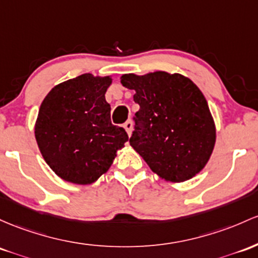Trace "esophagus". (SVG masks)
Here are the masks:
<instances>
[{"label": "esophagus", "mask_w": 258, "mask_h": 258, "mask_svg": "<svg viewBox=\"0 0 258 258\" xmlns=\"http://www.w3.org/2000/svg\"><path fill=\"white\" fill-rule=\"evenodd\" d=\"M123 127H124V130H126L127 135L130 136L132 134V127H134V123H132L131 120L126 121V122H124V124H123Z\"/></svg>", "instance_id": "34e87169"}]
</instances>
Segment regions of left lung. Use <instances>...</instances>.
I'll return each mask as SVG.
<instances>
[{"mask_svg":"<svg viewBox=\"0 0 258 258\" xmlns=\"http://www.w3.org/2000/svg\"><path fill=\"white\" fill-rule=\"evenodd\" d=\"M135 90V131L130 144L158 176L170 182L192 179L208 163L216 124L205 95L191 79L164 71L122 75Z\"/></svg>","mask_w":258,"mask_h":258,"instance_id":"obj_1","label":"left lung"}]
</instances>
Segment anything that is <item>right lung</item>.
Segmentation results:
<instances>
[{"label":"right lung","instance_id":"right-lung-1","mask_svg":"<svg viewBox=\"0 0 258 258\" xmlns=\"http://www.w3.org/2000/svg\"><path fill=\"white\" fill-rule=\"evenodd\" d=\"M110 76L90 73L57 84L42 100L35 138L42 158L57 176L77 185L95 182L109 170L128 136L114 126L105 93Z\"/></svg>","mask_w":258,"mask_h":258}]
</instances>
